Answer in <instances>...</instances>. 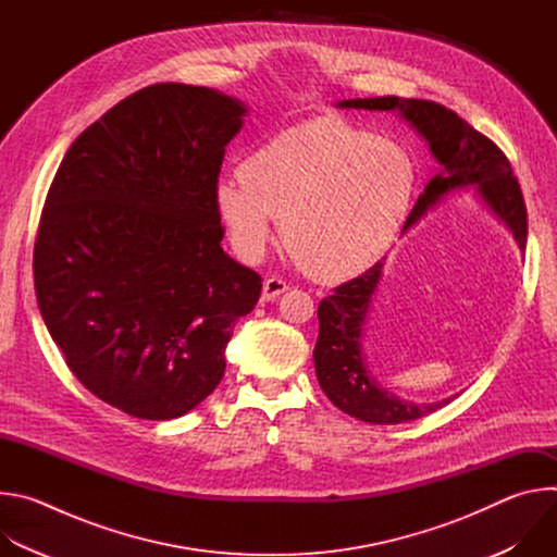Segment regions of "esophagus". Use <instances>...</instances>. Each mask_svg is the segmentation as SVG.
<instances>
[{
  "label": "esophagus",
  "instance_id": "34e87169",
  "mask_svg": "<svg viewBox=\"0 0 557 557\" xmlns=\"http://www.w3.org/2000/svg\"><path fill=\"white\" fill-rule=\"evenodd\" d=\"M284 290H288V284L284 280L269 277V280H264V286H262V299L271 301V299L280 297Z\"/></svg>",
  "mask_w": 557,
  "mask_h": 557
}]
</instances>
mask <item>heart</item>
Wrapping results in <instances>:
<instances>
[{
    "mask_svg": "<svg viewBox=\"0 0 557 557\" xmlns=\"http://www.w3.org/2000/svg\"><path fill=\"white\" fill-rule=\"evenodd\" d=\"M417 187L410 153L339 119H314L251 151L240 178H220L213 202L233 249L258 260L280 220L290 258L314 280L372 269L399 235Z\"/></svg>",
    "mask_w": 557,
    "mask_h": 557,
    "instance_id": "heart-1",
    "label": "heart"
}]
</instances>
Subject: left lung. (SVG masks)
<instances>
[{
	"label": "left lung",
	"mask_w": 557,
	"mask_h": 557,
	"mask_svg": "<svg viewBox=\"0 0 557 557\" xmlns=\"http://www.w3.org/2000/svg\"><path fill=\"white\" fill-rule=\"evenodd\" d=\"M337 108L396 112L419 132L441 165L438 174L425 185V191L410 211L404 231L417 224L430 209L441 205V200L454 191L473 187L479 200L511 231L516 245L524 251L527 207L507 156L496 143L475 132L456 112L434 101L374 97L346 99L339 101ZM383 264L385 260L376 262L370 271L337 286L331 297L322 299L320 308H317L320 337H317L312 357L317 381H320L333 406L366 423L396 425L421 419L447 406L458 394L436 404H412L385 389L368 370L361 337Z\"/></svg>",
	"instance_id": "1"
}]
</instances>
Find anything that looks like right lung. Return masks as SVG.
Wrapping results in <instances>:
<instances>
[{
	"mask_svg": "<svg viewBox=\"0 0 557 557\" xmlns=\"http://www.w3.org/2000/svg\"><path fill=\"white\" fill-rule=\"evenodd\" d=\"M247 106L156 84L82 132L57 170L35 243V290L67 368L147 421L187 414L224 376V348L262 277L220 243L213 189Z\"/></svg>",
	"mask_w": 557,
	"mask_h": 557,
	"instance_id": "add662e5",
	"label": "right lung"
}]
</instances>
